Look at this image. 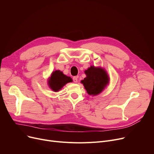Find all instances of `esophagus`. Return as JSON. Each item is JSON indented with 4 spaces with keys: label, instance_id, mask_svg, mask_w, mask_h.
Listing matches in <instances>:
<instances>
[{
    "label": "esophagus",
    "instance_id": "1",
    "mask_svg": "<svg viewBox=\"0 0 154 154\" xmlns=\"http://www.w3.org/2000/svg\"><path fill=\"white\" fill-rule=\"evenodd\" d=\"M77 77H74V78H73V81H74V82L75 83H77Z\"/></svg>",
    "mask_w": 154,
    "mask_h": 154
}]
</instances>
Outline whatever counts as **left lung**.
Listing matches in <instances>:
<instances>
[{"label": "left lung", "instance_id": "8db88e82", "mask_svg": "<svg viewBox=\"0 0 154 154\" xmlns=\"http://www.w3.org/2000/svg\"><path fill=\"white\" fill-rule=\"evenodd\" d=\"M86 77L81 82L89 95L100 94L109 84L110 78L106 70L100 67L91 66L85 70Z\"/></svg>", "mask_w": 154, "mask_h": 154}]
</instances>
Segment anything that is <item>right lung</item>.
<instances>
[{
    "instance_id": "right-lung-1",
    "label": "right lung",
    "mask_w": 154,
    "mask_h": 154,
    "mask_svg": "<svg viewBox=\"0 0 154 154\" xmlns=\"http://www.w3.org/2000/svg\"><path fill=\"white\" fill-rule=\"evenodd\" d=\"M47 84L52 91L54 92H59L62 88L67 83L72 82L70 77L64 75L63 72L59 70H57L51 74V77L48 79Z\"/></svg>"
}]
</instances>
